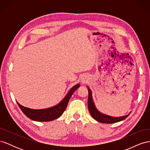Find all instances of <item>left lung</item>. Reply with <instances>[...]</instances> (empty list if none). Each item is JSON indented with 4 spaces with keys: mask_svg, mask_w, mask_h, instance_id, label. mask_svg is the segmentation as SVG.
Masks as SVG:
<instances>
[{
    "mask_svg": "<svg viewBox=\"0 0 150 150\" xmlns=\"http://www.w3.org/2000/svg\"><path fill=\"white\" fill-rule=\"evenodd\" d=\"M88 93H89L88 100V110L91 115V116L93 117V118L94 120H96V121L100 122H103V123L111 124V123H115V122L121 121L122 120H124L129 116V114L126 116H123L121 117H112V116L102 114V113L98 111L97 109L96 108V107H95L93 101V98H92L91 91L89 88H88Z\"/></svg>",
    "mask_w": 150,
    "mask_h": 150,
    "instance_id": "1",
    "label": "left lung"
}]
</instances>
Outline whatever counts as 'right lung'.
Here are the masks:
<instances>
[{
	"label": "right lung",
	"mask_w": 150,
	"mask_h": 150,
	"mask_svg": "<svg viewBox=\"0 0 150 150\" xmlns=\"http://www.w3.org/2000/svg\"><path fill=\"white\" fill-rule=\"evenodd\" d=\"M79 87V84L75 85L71 89L66 96L59 104L54 107L44 109V110H33V109L24 107L18 102H17V103L24 114L32 120L36 121H52L58 118L62 115V113L66 110L72 94Z\"/></svg>",
	"instance_id": "obj_1"
}]
</instances>
